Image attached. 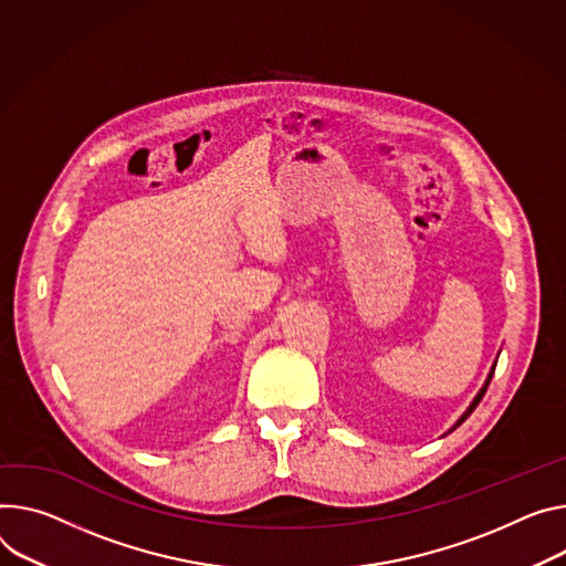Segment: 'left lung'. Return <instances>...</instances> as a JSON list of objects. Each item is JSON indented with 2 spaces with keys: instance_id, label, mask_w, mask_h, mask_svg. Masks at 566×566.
I'll list each match as a JSON object with an SVG mask.
<instances>
[{
  "instance_id": "1",
  "label": "left lung",
  "mask_w": 566,
  "mask_h": 566,
  "mask_svg": "<svg viewBox=\"0 0 566 566\" xmlns=\"http://www.w3.org/2000/svg\"><path fill=\"white\" fill-rule=\"evenodd\" d=\"M499 354H501V352H499ZM494 368H496V361H494V366H492V368H490V373H488V379H485V384H483V386H481V390H479V392H476V397H474V399H472V403H470V406H468V410H465V413H462V416H460V418H458V420H455V424H453V427H451V429H449V431H447V433H451V431H453V429H458V427H460V424H462V422H465V420H468V418H470V416H472V413H474V408H476V406H479V401H481V399H483V395H485V390H488V386H490V381H492V375H494Z\"/></svg>"
}]
</instances>
